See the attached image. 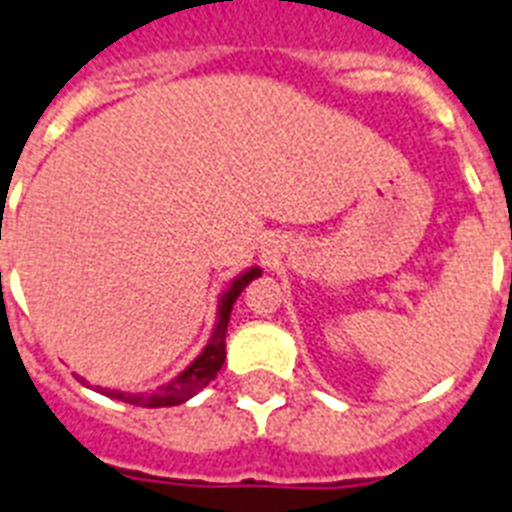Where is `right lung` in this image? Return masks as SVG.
Instances as JSON below:
<instances>
[{
    "instance_id": "1",
    "label": "right lung",
    "mask_w": 512,
    "mask_h": 512,
    "mask_svg": "<svg viewBox=\"0 0 512 512\" xmlns=\"http://www.w3.org/2000/svg\"><path fill=\"white\" fill-rule=\"evenodd\" d=\"M257 276H263V270L252 265L231 281L226 292L218 297V321H215L213 336L210 342L205 344V350L199 352L184 371L178 373L176 378H170L168 384L157 386L155 392H120V389H102L97 386L99 394L112 397V400L128 402V405L136 407H173L181 405V402L191 400L194 394L202 392L215 376L223 368V360H226V331L228 321H231V310H234V302L239 299V294L247 289L249 281H255Z\"/></svg>"
}]
</instances>
